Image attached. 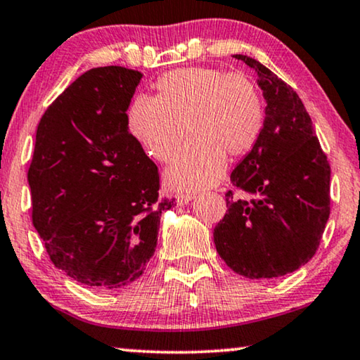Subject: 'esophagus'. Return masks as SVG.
Instances as JSON below:
<instances>
[{
  "instance_id": "34e87169",
  "label": "esophagus",
  "mask_w": 360,
  "mask_h": 360,
  "mask_svg": "<svg viewBox=\"0 0 360 360\" xmlns=\"http://www.w3.org/2000/svg\"><path fill=\"white\" fill-rule=\"evenodd\" d=\"M191 200H193V195H191V193H179V195H176V203H179V205H188Z\"/></svg>"
}]
</instances>
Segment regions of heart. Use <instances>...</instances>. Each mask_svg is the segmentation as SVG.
I'll use <instances>...</instances> for the list:
<instances>
[{"mask_svg": "<svg viewBox=\"0 0 360 360\" xmlns=\"http://www.w3.org/2000/svg\"><path fill=\"white\" fill-rule=\"evenodd\" d=\"M265 108L252 78L219 68H176L157 82V98L137 96L129 111L132 134L170 170L175 188L201 190L219 181L226 157L236 160L254 149L264 129Z\"/></svg>", "mask_w": 360, "mask_h": 360, "instance_id": "obj_1", "label": "heart"}]
</instances>
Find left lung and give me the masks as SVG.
Wrapping results in <instances>:
<instances>
[{
	"instance_id": "8db88e82",
	"label": "left lung",
	"mask_w": 360,
	"mask_h": 360,
	"mask_svg": "<svg viewBox=\"0 0 360 360\" xmlns=\"http://www.w3.org/2000/svg\"><path fill=\"white\" fill-rule=\"evenodd\" d=\"M234 57L257 72L267 106L257 144L231 174L249 198L226 193L228 211L214 228V245L243 277H283L319 248L331 211V167L297 91L255 58Z\"/></svg>"
}]
</instances>
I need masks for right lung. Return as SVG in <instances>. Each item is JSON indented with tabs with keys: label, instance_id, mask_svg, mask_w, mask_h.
<instances>
[{
	"label": "right lung",
	"instance_id": "add662e5",
	"mask_svg": "<svg viewBox=\"0 0 360 360\" xmlns=\"http://www.w3.org/2000/svg\"><path fill=\"white\" fill-rule=\"evenodd\" d=\"M142 73L91 68L47 108L27 172L32 224L52 264L83 285L115 290L139 278L155 252L159 170L129 132Z\"/></svg>",
	"mask_w": 360,
	"mask_h": 360
}]
</instances>
